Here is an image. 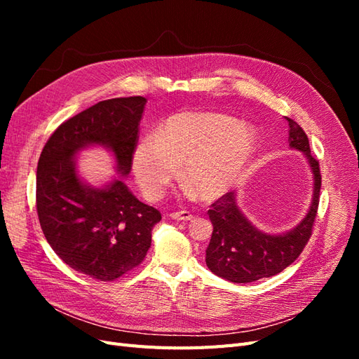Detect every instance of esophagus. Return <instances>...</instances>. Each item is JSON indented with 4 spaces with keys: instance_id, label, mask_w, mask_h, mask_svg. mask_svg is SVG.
<instances>
[{
    "instance_id": "obj_1",
    "label": "esophagus",
    "mask_w": 359,
    "mask_h": 359,
    "mask_svg": "<svg viewBox=\"0 0 359 359\" xmlns=\"http://www.w3.org/2000/svg\"><path fill=\"white\" fill-rule=\"evenodd\" d=\"M173 220H181V222H189L193 219V214L189 211H177L169 214Z\"/></svg>"
}]
</instances>
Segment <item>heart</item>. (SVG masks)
<instances>
[{
    "label": "heart",
    "instance_id": "heart-1",
    "mask_svg": "<svg viewBox=\"0 0 359 359\" xmlns=\"http://www.w3.org/2000/svg\"><path fill=\"white\" fill-rule=\"evenodd\" d=\"M257 147L256 132L214 112H181L142 136L132 165L144 194L156 201L177 177L203 201H214L240 181Z\"/></svg>",
    "mask_w": 359,
    "mask_h": 359
}]
</instances>
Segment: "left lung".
<instances>
[{"mask_svg": "<svg viewBox=\"0 0 359 359\" xmlns=\"http://www.w3.org/2000/svg\"><path fill=\"white\" fill-rule=\"evenodd\" d=\"M289 147L307 157L313 172V201L307 215L292 231L271 235L259 231L241 212L236 194L229 191L217 199L208 211L212 235L206 248V266L211 273L232 283H252L281 273L309 243L320 198L319 161L311 156L309 137L298 123L287 118Z\"/></svg>", "mask_w": 359, "mask_h": 359, "instance_id": "8db88e82", "label": "left lung"}]
</instances>
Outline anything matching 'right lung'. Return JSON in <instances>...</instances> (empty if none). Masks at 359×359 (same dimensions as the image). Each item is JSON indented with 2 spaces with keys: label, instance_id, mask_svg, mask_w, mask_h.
Returning <instances> with one entry per match:
<instances>
[{
  "label": "right lung",
  "instance_id": "right-lung-1",
  "mask_svg": "<svg viewBox=\"0 0 359 359\" xmlns=\"http://www.w3.org/2000/svg\"><path fill=\"white\" fill-rule=\"evenodd\" d=\"M145 97L103 100L62 123L43 148L36 182L41 231L70 268L114 281L136 268L151 247L161 214L137 201L121 178L93 187L78 175L76 154L90 145L111 149L123 177L132 169Z\"/></svg>",
  "mask_w": 359,
  "mask_h": 359
}]
</instances>
